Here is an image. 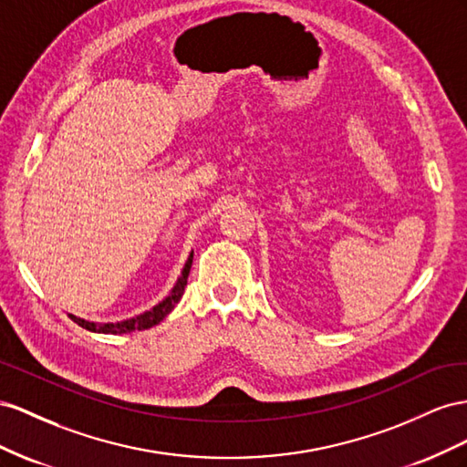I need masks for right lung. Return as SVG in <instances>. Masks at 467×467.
Returning a JSON list of instances; mask_svg holds the SVG:
<instances>
[{"mask_svg":"<svg viewBox=\"0 0 467 467\" xmlns=\"http://www.w3.org/2000/svg\"><path fill=\"white\" fill-rule=\"evenodd\" d=\"M192 262H193V250L190 252L188 260L183 264V270L178 277V282L171 287V291L168 296L156 303L152 309L144 311L140 315H135L130 318H125V321H117V323H96V321H86V318H79L76 315H70V318L74 323H78L79 327H84L91 332H101V335H125V332H132V330H144V328H150L154 325H158L160 321H164V318L174 311L176 305L180 303L182 296H183V289L188 285V275L192 270Z\"/></svg>","mask_w":467,"mask_h":467,"instance_id":"add662e5","label":"right lung"}]
</instances>
